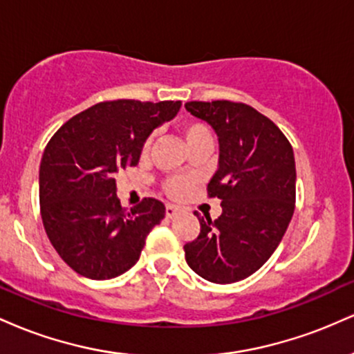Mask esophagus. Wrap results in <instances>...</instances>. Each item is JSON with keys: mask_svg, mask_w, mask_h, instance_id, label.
Wrapping results in <instances>:
<instances>
[{"mask_svg": "<svg viewBox=\"0 0 354 354\" xmlns=\"http://www.w3.org/2000/svg\"><path fill=\"white\" fill-rule=\"evenodd\" d=\"M180 213V208L174 205H166V218H174Z\"/></svg>", "mask_w": 354, "mask_h": 354, "instance_id": "esophagus-1", "label": "esophagus"}]
</instances>
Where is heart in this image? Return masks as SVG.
<instances>
[{
	"label": "heart",
	"mask_w": 354,
	"mask_h": 354,
	"mask_svg": "<svg viewBox=\"0 0 354 354\" xmlns=\"http://www.w3.org/2000/svg\"><path fill=\"white\" fill-rule=\"evenodd\" d=\"M181 131L188 146L203 140H213V133H211L209 126L201 123V121H188V123L181 126ZM151 141H153L151 136L146 138L143 145V154L149 151V148H151ZM165 189L168 191L171 196H181V194H185L186 191L189 189V181L186 180V178H180V176L169 178V180L165 183Z\"/></svg>",
	"instance_id": "b5f03b06"
}]
</instances>
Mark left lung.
Instances as JSON below:
<instances>
[{
    "label": "left lung",
    "instance_id": "left-lung-1",
    "mask_svg": "<svg viewBox=\"0 0 354 354\" xmlns=\"http://www.w3.org/2000/svg\"><path fill=\"white\" fill-rule=\"evenodd\" d=\"M185 108L218 135L208 196L219 198L223 208L214 221L194 213L201 231L185 245L186 263L211 283L241 281L270 259L293 216V148L270 118L245 103L189 101Z\"/></svg>",
    "mask_w": 354,
    "mask_h": 354
}]
</instances>
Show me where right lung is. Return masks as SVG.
<instances>
[{"label": "right lung", "instance_id": "1", "mask_svg": "<svg viewBox=\"0 0 354 354\" xmlns=\"http://www.w3.org/2000/svg\"><path fill=\"white\" fill-rule=\"evenodd\" d=\"M181 101L116 100L68 120L44 148L39 205L51 245L76 273L111 279L135 266L165 205L145 198L126 209L116 176L136 166L146 138L180 111Z\"/></svg>", "mask_w": 354, "mask_h": 354}]
</instances>
